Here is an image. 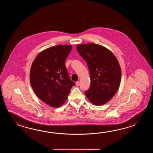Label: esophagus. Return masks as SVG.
<instances>
[{"mask_svg": "<svg viewBox=\"0 0 153 153\" xmlns=\"http://www.w3.org/2000/svg\"><path fill=\"white\" fill-rule=\"evenodd\" d=\"M79 85H80V82H79V81H77V82H76V85L77 86H79Z\"/></svg>", "mask_w": 153, "mask_h": 153, "instance_id": "esophagus-1", "label": "esophagus"}]
</instances>
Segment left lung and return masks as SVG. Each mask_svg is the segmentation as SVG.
I'll use <instances>...</instances> for the list:
<instances>
[{"label": "left lung", "mask_w": 153, "mask_h": 153, "mask_svg": "<svg viewBox=\"0 0 153 153\" xmlns=\"http://www.w3.org/2000/svg\"><path fill=\"white\" fill-rule=\"evenodd\" d=\"M77 51L87 62L91 84L85 92L89 101L96 105L106 103L119 87L121 71L115 56L104 46L96 44L77 45Z\"/></svg>", "instance_id": "8db88e82"}]
</instances>
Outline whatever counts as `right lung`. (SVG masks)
I'll return each mask as SVG.
<instances>
[{
  "mask_svg": "<svg viewBox=\"0 0 153 153\" xmlns=\"http://www.w3.org/2000/svg\"><path fill=\"white\" fill-rule=\"evenodd\" d=\"M72 48V46L63 45L45 49L36 57L31 66L29 77L33 91L52 107L61 106L75 85L65 65Z\"/></svg>",
  "mask_w": 153,
  "mask_h": 153,
  "instance_id": "add662e5",
  "label": "right lung"
}]
</instances>
